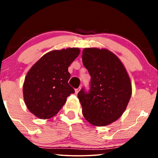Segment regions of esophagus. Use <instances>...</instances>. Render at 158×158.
<instances>
[{
  "label": "esophagus",
  "instance_id": "obj_1",
  "mask_svg": "<svg viewBox=\"0 0 158 158\" xmlns=\"http://www.w3.org/2000/svg\"><path fill=\"white\" fill-rule=\"evenodd\" d=\"M80 89H81L80 88H77V89L75 90V93H76V94H77L78 93H79V90H80Z\"/></svg>",
  "mask_w": 158,
  "mask_h": 158
}]
</instances>
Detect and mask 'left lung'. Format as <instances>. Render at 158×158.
Instances as JSON below:
<instances>
[{
    "mask_svg": "<svg viewBox=\"0 0 158 158\" xmlns=\"http://www.w3.org/2000/svg\"><path fill=\"white\" fill-rule=\"evenodd\" d=\"M82 62L90 75V88L78 98L84 117L95 126H105L122 116L131 96V83L124 65L106 49L85 48Z\"/></svg>",
    "mask_w": 158,
    "mask_h": 158,
    "instance_id": "1",
    "label": "left lung"
}]
</instances>
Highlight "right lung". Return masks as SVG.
I'll use <instances>...</instances> for the list:
<instances>
[{"mask_svg":"<svg viewBox=\"0 0 158 158\" xmlns=\"http://www.w3.org/2000/svg\"><path fill=\"white\" fill-rule=\"evenodd\" d=\"M79 52V48L52 50L30 69L23 82V94L32 114L40 119L51 118L65 104L67 97L75 93L68 84V67Z\"/></svg>","mask_w":158,"mask_h":158,"instance_id":"obj_1","label":"right lung"}]
</instances>
